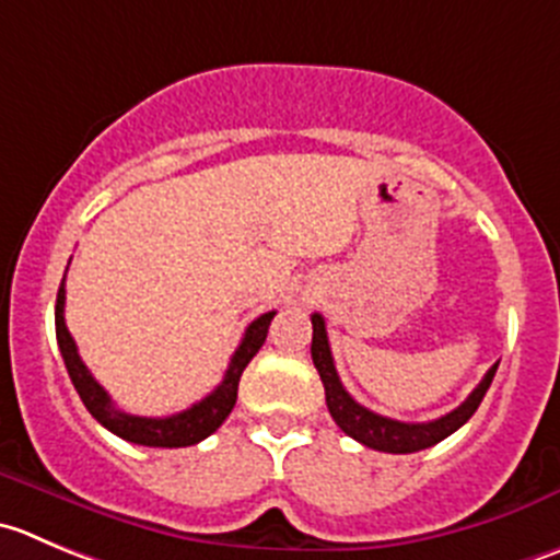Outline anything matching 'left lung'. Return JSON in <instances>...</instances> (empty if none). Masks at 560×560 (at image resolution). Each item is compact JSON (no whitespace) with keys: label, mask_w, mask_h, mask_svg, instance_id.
<instances>
[{"label":"left lung","mask_w":560,"mask_h":560,"mask_svg":"<svg viewBox=\"0 0 560 560\" xmlns=\"http://www.w3.org/2000/svg\"><path fill=\"white\" fill-rule=\"evenodd\" d=\"M312 361L325 385V405H328L330 416H334V421L339 424V430L345 432V435L363 443V446L374 448V452L412 454L446 441L448 435H454V432L479 410L481 399H485L487 388H490L498 369L495 363V366L485 374V380L476 385L474 394H470L457 410L446 412V416L435 418V421H427V424H405V421H396V418L372 412L369 407L358 405V401L347 394V388L339 380V372H336L334 366V355H330L328 330H325L323 314H312Z\"/></svg>","instance_id":"8db88e82"}]
</instances>
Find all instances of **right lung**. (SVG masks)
Segmentation results:
<instances>
[{"label":"right lung","instance_id":"right-lung-1","mask_svg":"<svg viewBox=\"0 0 560 560\" xmlns=\"http://www.w3.org/2000/svg\"><path fill=\"white\" fill-rule=\"evenodd\" d=\"M273 317L276 312H268L248 325L246 334H243V341L237 345L235 355H232L224 380L219 383V388L210 390L202 401L191 405L188 410L175 412V416L148 418V416H130V412L117 410L112 396L106 394V388L92 377V372L84 366V361H81L79 347H75L73 336H70L68 325H65V279L62 284H59L57 308H54L59 352H62L65 366H68L70 380H73L75 390H79L86 410L92 412V418H95L97 424H103L108 432L122 438V441L136 443V446H153V448L194 446V443L205 441V438L213 435V432L224 424L226 416H230L232 407H235L237 401V383H241L243 369L248 366V361H252V358L259 352V347L265 345V336H268L270 319Z\"/></svg>","mask_w":560,"mask_h":560}]
</instances>
